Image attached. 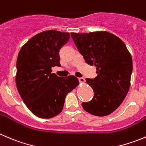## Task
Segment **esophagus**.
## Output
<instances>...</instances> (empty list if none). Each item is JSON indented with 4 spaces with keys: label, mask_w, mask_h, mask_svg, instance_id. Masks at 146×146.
<instances>
[{
    "label": "esophagus",
    "mask_w": 146,
    "mask_h": 146,
    "mask_svg": "<svg viewBox=\"0 0 146 146\" xmlns=\"http://www.w3.org/2000/svg\"><path fill=\"white\" fill-rule=\"evenodd\" d=\"M78 80H79V81H80V83H83L85 82V79L83 78H79Z\"/></svg>",
    "instance_id": "1"
}]
</instances>
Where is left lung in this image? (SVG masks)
I'll return each instance as SVG.
<instances>
[{"mask_svg":"<svg viewBox=\"0 0 146 146\" xmlns=\"http://www.w3.org/2000/svg\"><path fill=\"white\" fill-rule=\"evenodd\" d=\"M71 37L90 66L96 67L98 76L86 82L94 91L88 103H83L86 112L96 116L112 113L125 99L131 86L132 57L123 40L107 31L76 33Z\"/></svg>","mask_w":146,"mask_h":146,"instance_id":"1","label":"left lung"}]
</instances>
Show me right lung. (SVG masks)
Listing matches in <instances>:
<instances>
[{"mask_svg": "<svg viewBox=\"0 0 146 146\" xmlns=\"http://www.w3.org/2000/svg\"><path fill=\"white\" fill-rule=\"evenodd\" d=\"M69 38V33L43 31L31 38L18 53L17 89L28 108L39 118L58 115L66 95L79 84L76 76L58 77L51 73L52 67L60 66L59 50Z\"/></svg>", "mask_w": 146, "mask_h": 146, "instance_id": "right-lung-1", "label": "right lung"}]
</instances>
